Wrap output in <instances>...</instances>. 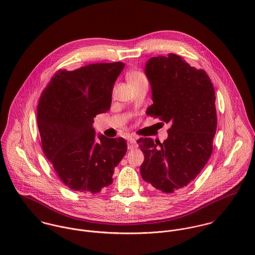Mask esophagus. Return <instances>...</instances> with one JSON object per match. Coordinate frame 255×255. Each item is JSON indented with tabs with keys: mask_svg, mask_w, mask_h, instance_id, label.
<instances>
[{
	"mask_svg": "<svg viewBox=\"0 0 255 255\" xmlns=\"http://www.w3.org/2000/svg\"><path fill=\"white\" fill-rule=\"evenodd\" d=\"M128 148L129 150H132V149L137 148V143H136V138H135V137H130V138H129L128 144Z\"/></svg>",
	"mask_w": 255,
	"mask_h": 255,
	"instance_id": "esophagus-1",
	"label": "esophagus"
}]
</instances>
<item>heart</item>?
Listing matches in <instances>:
<instances>
[{"instance_id": "heart-1", "label": "heart", "mask_w": 255, "mask_h": 255, "mask_svg": "<svg viewBox=\"0 0 255 255\" xmlns=\"http://www.w3.org/2000/svg\"><path fill=\"white\" fill-rule=\"evenodd\" d=\"M127 79L129 83V85L135 83V82H138L142 79H144V76L143 74L139 72H135V71H132V72H129V73L127 74Z\"/></svg>"}]
</instances>
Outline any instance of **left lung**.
Returning <instances> with one entry per match:
<instances>
[{
    "label": "left lung",
    "instance_id": "8db88e82",
    "mask_svg": "<svg viewBox=\"0 0 255 255\" xmlns=\"http://www.w3.org/2000/svg\"><path fill=\"white\" fill-rule=\"evenodd\" d=\"M153 104L146 114L170 124L163 143L139 138L140 174L156 189L172 193L193 181L208 162L217 128L215 90L203 70L176 54L152 57L145 65Z\"/></svg>",
    "mask_w": 255,
    "mask_h": 255
}]
</instances>
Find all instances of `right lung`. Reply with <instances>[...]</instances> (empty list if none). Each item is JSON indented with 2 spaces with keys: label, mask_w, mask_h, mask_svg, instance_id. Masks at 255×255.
I'll return each instance as SVG.
<instances>
[{
  "label": "right lung",
  "mask_w": 255,
  "mask_h": 255,
  "mask_svg": "<svg viewBox=\"0 0 255 255\" xmlns=\"http://www.w3.org/2000/svg\"><path fill=\"white\" fill-rule=\"evenodd\" d=\"M122 62L92 64L72 72L58 71L43 90L37 125L45 156L69 188L98 193L113 182L115 167L128 146L123 137L98 135L94 118L109 111Z\"/></svg>",
  "instance_id": "right-lung-1"
}]
</instances>
